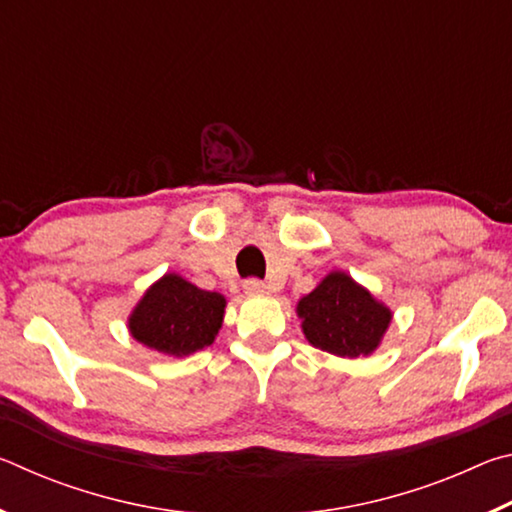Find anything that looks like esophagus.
Wrapping results in <instances>:
<instances>
[{
  "instance_id": "obj_1",
  "label": "esophagus",
  "mask_w": 512,
  "mask_h": 512,
  "mask_svg": "<svg viewBox=\"0 0 512 512\" xmlns=\"http://www.w3.org/2000/svg\"><path fill=\"white\" fill-rule=\"evenodd\" d=\"M244 291H246V296H262V293L266 291V284L262 280L250 277V280L244 282Z\"/></svg>"
}]
</instances>
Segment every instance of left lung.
<instances>
[{"label":"left lung","mask_w":512,"mask_h":512,"mask_svg":"<svg viewBox=\"0 0 512 512\" xmlns=\"http://www.w3.org/2000/svg\"><path fill=\"white\" fill-rule=\"evenodd\" d=\"M302 332L318 350L336 357H368L391 325V309L372 298L348 273H329L298 302Z\"/></svg>","instance_id":"left-lung-1"}]
</instances>
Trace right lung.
Listing matches in <instances>:
<instances>
[{
    "instance_id": "right-lung-1",
    "label": "right lung",
    "mask_w": 512,
    "mask_h": 512,
    "mask_svg": "<svg viewBox=\"0 0 512 512\" xmlns=\"http://www.w3.org/2000/svg\"><path fill=\"white\" fill-rule=\"evenodd\" d=\"M225 298L167 273L137 302L128 329L133 339L169 357H187L212 345L223 325Z\"/></svg>"
}]
</instances>
